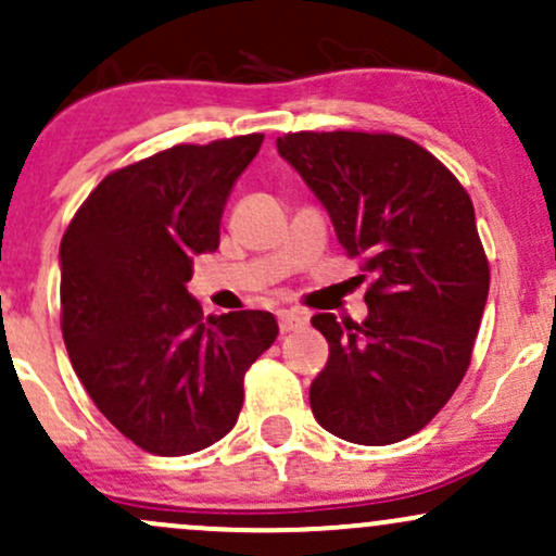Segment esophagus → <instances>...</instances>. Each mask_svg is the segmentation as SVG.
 <instances>
[{
    "mask_svg": "<svg viewBox=\"0 0 556 556\" xmlns=\"http://www.w3.org/2000/svg\"><path fill=\"white\" fill-rule=\"evenodd\" d=\"M277 321H279V329H282V334H287V331L305 329V324H308V316H305L303 311H298V308H287V311H279Z\"/></svg>",
    "mask_w": 556,
    "mask_h": 556,
    "instance_id": "1",
    "label": "esophagus"
}]
</instances>
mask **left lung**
I'll use <instances>...</instances> for the list:
<instances>
[{"mask_svg":"<svg viewBox=\"0 0 556 556\" xmlns=\"http://www.w3.org/2000/svg\"><path fill=\"white\" fill-rule=\"evenodd\" d=\"M277 149L324 203L348 256L374 274L366 321L311 318L329 342L311 410L344 442H402L470 366L489 298L473 201L437 156L392 132H287Z\"/></svg>","mask_w":556,"mask_h":556,"instance_id":"1","label":"left lung"}]
</instances>
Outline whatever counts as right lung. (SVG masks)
Masks as SVG:
<instances>
[{"label":"right lung","instance_id":"add662e5","mask_svg":"<svg viewBox=\"0 0 556 556\" xmlns=\"http://www.w3.org/2000/svg\"><path fill=\"white\" fill-rule=\"evenodd\" d=\"M264 136L180 143L112 172L60 245L62 337L106 420L151 455L219 442L242 379L277 340L269 311L203 318L188 292L193 256L219 248L222 212Z\"/></svg>","mask_w":556,"mask_h":556}]
</instances>
